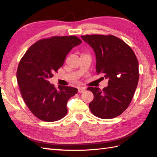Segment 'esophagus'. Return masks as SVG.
Here are the masks:
<instances>
[{"label":"esophagus","mask_w":157,"mask_h":157,"mask_svg":"<svg viewBox=\"0 0 157 157\" xmlns=\"http://www.w3.org/2000/svg\"><path fill=\"white\" fill-rule=\"evenodd\" d=\"M86 90L85 87H79L78 88V92H83Z\"/></svg>","instance_id":"1"}]
</instances>
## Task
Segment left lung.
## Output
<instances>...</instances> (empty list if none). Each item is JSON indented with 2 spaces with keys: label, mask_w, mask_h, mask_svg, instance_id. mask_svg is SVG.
Instances as JSON below:
<instances>
[{
  "label": "left lung",
  "mask_w": 157,
  "mask_h": 157,
  "mask_svg": "<svg viewBox=\"0 0 157 157\" xmlns=\"http://www.w3.org/2000/svg\"><path fill=\"white\" fill-rule=\"evenodd\" d=\"M82 39L91 46L96 55V70L107 79L102 90L88 87L94 94L89 104L92 114L108 119L120 115L128 107L139 79L138 61L125 42L114 36L86 35Z\"/></svg>",
  "instance_id": "1"
}]
</instances>
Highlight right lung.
<instances>
[{"label":"right lung","mask_w":157,"mask_h":157,"mask_svg":"<svg viewBox=\"0 0 157 157\" xmlns=\"http://www.w3.org/2000/svg\"><path fill=\"white\" fill-rule=\"evenodd\" d=\"M82 41L75 36L42 39L30 46L19 62L17 80L22 98L36 117L52 122L67 113L68 100L78 89L50 84L48 79L63 66L67 55Z\"/></svg>","instance_id":"right-lung-1"}]
</instances>
